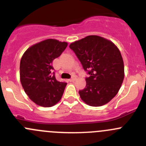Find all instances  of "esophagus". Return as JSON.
Here are the masks:
<instances>
[{
	"label": "esophagus",
	"instance_id": "esophagus-1",
	"mask_svg": "<svg viewBox=\"0 0 146 146\" xmlns=\"http://www.w3.org/2000/svg\"><path fill=\"white\" fill-rule=\"evenodd\" d=\"M76 76H72L71 78H70V80H70V82H73V81H74V80H76Z\"/></svg>",
	"mask_w": 146,
	"mask_h": 146
}]
</instances>
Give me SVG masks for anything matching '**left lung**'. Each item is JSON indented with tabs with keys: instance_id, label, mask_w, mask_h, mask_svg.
Returning <instances> with one entry per match:
<instances>
[{
	"instance_id": "1",
	"label": "left lung",
	"mask_w": 146,
	"mask_h": 146,
	"mask_svg": "<svg viewBox=\"0 0 146 146\" xmlns=\"http://www.w3.org/2000/svg\"><path fill=\"white\" fill-rule=\"evenodd\" d=\"M89 77L79 90L82 100L92 107L107 104L115 97L124 78V66L119 48L110 41L90 35L69 46Z\"/></svg>"
}]
</instances>
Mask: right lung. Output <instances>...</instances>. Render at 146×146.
<instances>
[{
  "label": "right lung",
  "instance_id": "obj_1",
  "mask_svg": "<svg viewBox=\"0 0 146 146\" xmlns=\"http://www.w3.org/2000/svg\"><path fill=\"white\" fill-rule=\"evenodd\" d=\"M68 44L48 39L32 46L20 61V81L31 100L49 107L61 99L67 83L56 79L52 62L61 56Z\"/></svg>",
  "mask_w": 146,
  "mask_h": 146
}]
</instances>
